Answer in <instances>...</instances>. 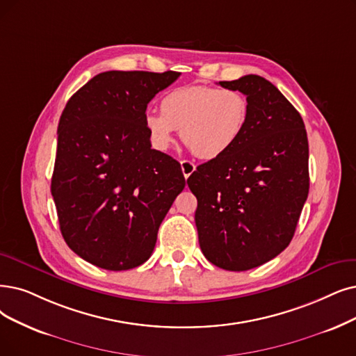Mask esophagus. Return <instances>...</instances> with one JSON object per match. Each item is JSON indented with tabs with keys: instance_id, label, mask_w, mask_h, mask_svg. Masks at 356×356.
Returning a JSON list of instances; mask_svg holds the SVG:
<instances>
[{
	"instance_id": "1",
	"label": "esophagus",
	"mask_w": 356,
	"mask_h": 356,
	"mask_svg": "<svg viewBox=\"0 0 356 356\" xmlns=\"http://www.w3.org/2000/svg\"><path fill=\"white\" fill-rule=\"evenodd\" d=\"M181 169H182L184 177H186V179H187L195 170V165L190 161H181Z\"/></svg>"
}]
</instances>
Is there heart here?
I'll list each match as a JSON object with an SVG mask.
<instances>
[{"label": "heart", "instance_id": "1", "mask_svg": "<svg viewBox=\"0 0 356 356\" xmlns=\"http://www.w3.org/2000/svg\"><path fill=\"white\" fill-rule=\"evenodd\" d=\"M250 117L247 97L234 89L190 84L168 92L161 113L147 112L146 129L156 149L165 150L174 131L202 159H216L229 152L243 136Z\"/></svg>", "mask_w": 356, "mask_h": 356}]
</instances>
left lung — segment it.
Instances as JSON below:
<instances>
[{
	"label": "left lung",
	"instance_id": "8db88e82",
	"mask_svg": "<svg viewBox=\"0 0 356 356\" xmlns=\"http://www.w3.org/2000/svg\"><path fill=\"white\" fill-rule=\"evenodd\" d=\"M219 84L247 96L248 122L229 152L198 166L187 182L204 257L244 272L275 259L293 238L309 188L308 138L300 112L268 80L248 74Z\"/></svg>",
	"mask_w": 356,
	"mask_h": 356
}]
</instances>
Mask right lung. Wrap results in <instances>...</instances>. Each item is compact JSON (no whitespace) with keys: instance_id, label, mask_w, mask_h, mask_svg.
Masks as SVG:
<instances>
[{"instance_id":"1","label":"right lung","mask_w":356,"mask_h":356,"mask_svg":"<svg viewBox=\"0 0 356 356\" xmlns=\"http://www.w3.org/2000/svg\"><path fill=\"white\" fill-rule=\"evenodd\" d=\"M179 74L106 71L61 113L51 193L67 245L97 267L120 272L149 260L186 187L179 163L152 149L145 124L147 104Z\"/></svg>"}]
</instances>
